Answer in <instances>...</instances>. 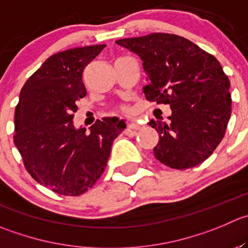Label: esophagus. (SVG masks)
<instances>
[{
  "instance_id": "1",
  "label": "esophagus",
  "mask_w": 248,
  "mask_h": 248,
  "mask_svg": "<svg viewBox=\"0 0 248 248\" xmlns=\"http://www.w3.org/2000/svg\"><path fill=\"white\" fill-rule=\"evenodd\" d=\"M127 127H128L129 129H133V131H138V129L143 128V124H138V122H131V124H127Z\"/></svg>"
}]
</instances>
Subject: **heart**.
Returning a JSON list of instances; mask_svg holds the SVG:
<instances>
[{"label": "heart", "mask_w": 248, "mask_h": 248, "mask_svg": "<svg viewBox=\"0 0 248 248\" xmlns=\"http://www.w3.org/2000/svg\"><path fill=\"white\" fill-rule=\"evenodd\" d=\"M121 110H122V111H126V108H122Z\"/></svg>", "instance_id": "obj_1"}]
</instances>
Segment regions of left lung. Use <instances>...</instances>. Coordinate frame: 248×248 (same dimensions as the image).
I'll return each instance as SVG.
<instances>
[{
	"label": "left lung",
	"mask_w": 248,
	"mask_h": 248,
	"mask_svg": "<svg viewBox=\"0 0 248 248\" xmlns=\"http://www.w3.org/2000/svg\"><path fill=\"white\" fill-rule=\"evenodd\" d=\"M117 45L143 60L146 100L170 104L166 122H149L160 136L154 155L163 165L186 170L203 162L222 141L232 115L230 81L212 54L173 33L122 38Z\"/></svg>",
	"instance_id": "1"
}]
</instances>
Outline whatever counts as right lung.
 <instances>
[{
    "instance_id": "add662e5",
    "label": "right lung",
    "mask_w": 248,
    "mask_h": 248,
    "mask_svg": "<svg viewBox=\"0 0 248 248\" xmlns=\"http://www.w3.org/2000/svg\"><path fill=\"white\" fill-rule=\"evenodd\" d=\"M105 45L53 54L20 91L13 140L25 170L43 186L64 196H78L95 184L110 156L112 141L126 124L104 117L86 128L74 127L78 102L86 95V66Z\"/></svg>"
}]
</instances>
